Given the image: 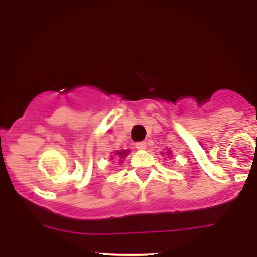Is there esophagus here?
Returning a JSON list of instances; mask_svg holds the SVG:
<instances>
[{"mask_svg":"<svg viewBox=\"0 0 257 257\" xmlns=\"http://www.w3.org/2000/svg\"><path fill=\"white\" fill-rule=\"evenodd\" d=\"M135 147L138 149H145L147 148V142H139V143H136Z\"/></svg>","mask_w":257,"mask_h":257,"instance_id":"obj_1","label":"esophagus"}]
</instances>
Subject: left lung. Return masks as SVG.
Listing matches in <instances>:
<instances>
[{"label":"left lung","instance_id":"8db88e82","mask_svg":"<svg viewBox=\"0 0 257 257\" xmlns=\"http://www.w3.org/2000/svg\"><path fill=\"white\" fill-rule=\"evenodd\" d=\"M170 154H171V151H170V149H169V151H167V153H166V156H170Z\"/></svg>","mask_w":257,"mask_h":257}]
</instances>
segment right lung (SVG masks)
Here are the masks:
<instances>
[{
  "label": "right lung",
  "instance_id": "right-lung-1",
  "mask_svg": "<svg viewBox=\"0 0 257 257\" xmlns=\"http://www.w3.org/2000/svg\"><path fill=\"white\" fill-rule=\"evenodd\" d=\"M128 152H130L128 149H126V151H124V149H122V151H115L114 152V157L117 158V160L119 158V160H121V163H122V160H123L124 157L128 154Z\"/></svg>",
  "mask_w": 257,
  "mask_h": 257
}]
</instances>
